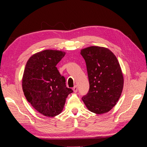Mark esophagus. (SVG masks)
<instances>
[{"mask_svg": "<svg viewBox=\"0 0 147 147\" xmlns=\"http://www.w3.org/2000/svg\"><path fill=\"white\" fill-rule=\"evenodd\" d=\"M73 89L74 93H76V92L78 91V86H74V88H73Z\"/></svg>", "mask_w": 147, "mask_h": 147, "instance_id": "1", "label": "esophagus"}]
</instances>
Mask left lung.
<instances>
[{"instance_id":"1","label":"left lung","mask_w":147,"mask_h":147,"mask_svg":"<svg viewBox=\"0 0 147 147\" xmlns=\"http://www.w3.org/2000/svg\"><path fill=\"white\" fill-rule=\"evenodd\" d=\"M85 59L89 83L82 100L89 111L108 112L115 106L123 91L124 79L116 56L109 49L89 47L81 51Z\"/></svg>"}]
</instances>
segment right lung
Segmentation results:
<instances>
[{
    "instance_id": "obj_1",
    "label": "right lung",
    "mask_w": 147,
    "mask_h": 147,
    "mask_svg": "<svg viewBox=\"0 0 147 147\" xmlns=\"http://www.w3.org/2000/svg\"><path fill=\"white\" fill-rule=\"evenodd\" d=\"M65 54L54 50L39 52L29 58L24 69L22 82L24 96L45 116L59 115L67 96L73 92L67 88L65 78L56 67Z\"/></svg>"
}]
</instances>
